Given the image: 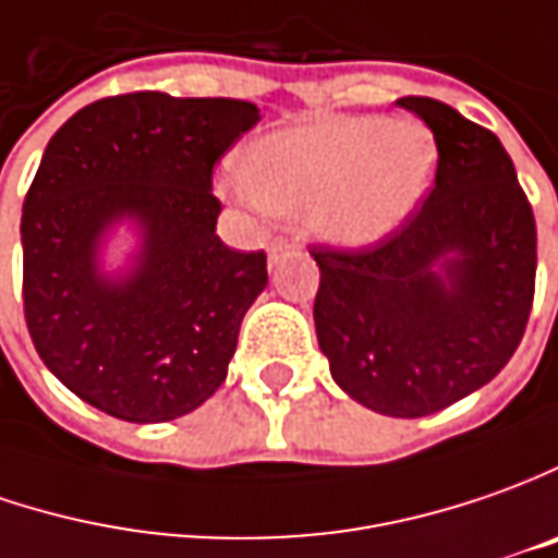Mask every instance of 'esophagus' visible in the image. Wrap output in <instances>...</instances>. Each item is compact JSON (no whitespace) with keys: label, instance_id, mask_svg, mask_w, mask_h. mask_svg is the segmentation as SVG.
<instances>
[{"label":"esophagus","instance_id":"34e87169","mask_svg":"<svg viewBox=\"0 0 558 558\" xmlns=\"http://www.w3.org/2000/svg\"><path fill=\"white\" fill-rule=\"evenodd\" d=\"M287 250H293V241H290V238H275V241H271V250H268V253H271V265H275Z\"/></svg>","mask_w":558,"mask_h":558}]
</instances>
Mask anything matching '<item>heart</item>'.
<instances>
[{
    "label": "heart",
    "instance_id": "1",
    "mask_svg": "<svg viewBox=\"0 0 558 558\" xmlns=\"http://www.w3.org/2000/svg\"><path fill=\"white\" fill-rule=\"evenodd\" d=\"M435 163L426 125L342 117L262 138L243 160V184L265 209L312 216L324 238L361 246L386 238L423 203Z\"/></svg>",
    "mask_w": 558,
    "mask_h": 558
}]
</instances>
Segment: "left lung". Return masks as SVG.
Segmentation results:
<instances>
[{"label": "left lung", "mask_w": 558, "mask_h": 558, "mask_svg": "<svg viewBox=\"0 0 558 558\" xmlns=\"http://www.w3.org/2000/svg\"><path fill=\"white\" fill-rule=\"evenodd\" d=\"M433 129L435 184L371 246L315 243V327L342 392L426 416L482 389L525 337L537 225L500 138L433 98H401Z\"/></svg>", "instance_id": "left-lung-1"}]
</instances>
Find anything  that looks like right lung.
Here are the masks:
<instances>
[{
	"instance_id": "1",
	"label": "right lung",
	"mask_w": 558,
	"mask_h": 558,
	"mask_svg": "<svg viewBox=\"0 0 558 558\" xmlns=\"http://www.w3.org/2000/svg\"><path fill=\"white\" fill-rule=\"evenodd\" d=\"M256 123L250 101L125 92L51 135L21 216L24 320L46 367L92 408L166 423L225 383L268 262L216 234L213 169ZM123 215L146 225V250L110 284L94 250Z\"/></svg>"
}]
</instances>
